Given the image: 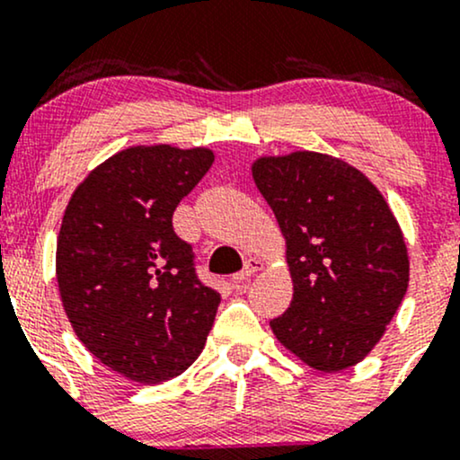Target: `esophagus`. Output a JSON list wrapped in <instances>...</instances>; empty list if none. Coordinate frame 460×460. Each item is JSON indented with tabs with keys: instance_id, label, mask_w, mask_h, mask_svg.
Returning <instances> with one entry per match:
<instances>
[{
	"instance_id": "34e87169",
	"label": "esophagus",
	"mask_w": 460,
	"mask_h": 460,
	"mask_svg": "<svg viewBox=\"0 0 460 460\" xmlns=\"http://www.w3.org/2000/svg\"><path fill=\"white\" fill-rule=\"evenodd\" d=\"M261 268H263V261L257 260V257H251V260H246L244 268H242V270L237 274H234V283L235 285L246 283L248 277H251V274H255L257 270H261Z\"/></svg>"
}]
</instances>
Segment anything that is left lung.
<instances>
[{
    "label": "left lung",
    "instance_id": "obj_1",
    "mask_svg": "<svg viewBox=\"0 0 460 460\" xmlns=\"http://www.w3.org/2000/svg\"><path fill=\"white\" fill-rule=\"evenodd\" d=\"M288 242L294 298L270 320L277 340L322 372L378 344L409 288L402 231L383 194L346 162L298 151L252 164Z\"/></svg>",
    "mask_w": 460,
    "mask_h": 460
}]
</instances>
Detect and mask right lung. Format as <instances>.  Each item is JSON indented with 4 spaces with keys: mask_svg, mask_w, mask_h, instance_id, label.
Wrapping results in <instances>:
<instances>
[{
    "mask_svg": "<svg viewBox=\"0 0 460 460\" xmlns=\"http://www.w3.org/2000/svg\"><path fill=\"white\" fill-rule=\"evenodd\" d=\"M214 162L209 149L134 146L77 186L62 218L58 288L79 341L142 385L177 376L203 350L220 294L172 229L179 200Z\"/></svg>",
    "mask_w": 460,
    "mask_h": 460,
    "instance_id": "obj_1",
    "label": "right lung"
}]
</instances>
